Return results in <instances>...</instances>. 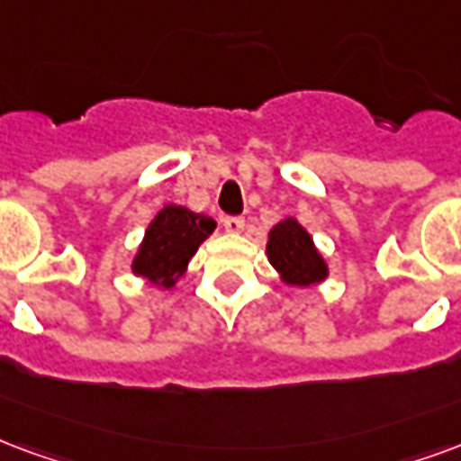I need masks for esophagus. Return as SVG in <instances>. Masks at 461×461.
Segmentation results:
<instances>
[{
  "instance_id": "34e87169",
  "label": "esophagus",
  "mask_w": 461,
  "mask_h": 461,
  "mask_svg": "<svg viewBox=\"0 0 461 461\" xmlns=\"http://www.w3.org/2000/svg\"><path fill=\"white\" fill-rule=\"evenodd\" d=\"M221 221H224V230L230 231V234H241V231H244V224H247L241 217H224Z\"/></svg>"
}]
</instances>
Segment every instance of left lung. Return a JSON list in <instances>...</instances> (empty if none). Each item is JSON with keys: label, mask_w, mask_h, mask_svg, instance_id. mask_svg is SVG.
<instances>
[{"label": "left lung", "mask_w": 461, "mask_h": 461, "mask_svg": "<svg viewBox=\"0 0 461 461\" xmlns=\"http://www.w3.org/2000/svg\"><path fill=\"white\" fill-rule=\"evenodd\" d=\"M266 257L276 274L285 285H317L327 281L330 266L322 251L315 247V240L295 217H285L268 231Z\"/></svg>", "instance_id": "8db88e82"}]
</instances>
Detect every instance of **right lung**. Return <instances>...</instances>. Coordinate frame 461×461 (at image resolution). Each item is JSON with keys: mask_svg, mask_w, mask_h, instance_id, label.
<instances>
[{"mask_svg": "<svg viewBox=\"0 0 461 461\" xmlns=\"http://www.w3.org/2000/svg\"><path fill=\"white\" fill-rule=\"evenodd\" d=\"M217 221L207 214L193 212L183 204H163L153 214L144 231V240L131 258V274L149 285L170 291L185 276L190 258L195 257Z\"/></svg>", "mask_w": 461, "mask_h": 461, "instance_id": "right-lung-1", "label": "right lung"}]
</instances>
